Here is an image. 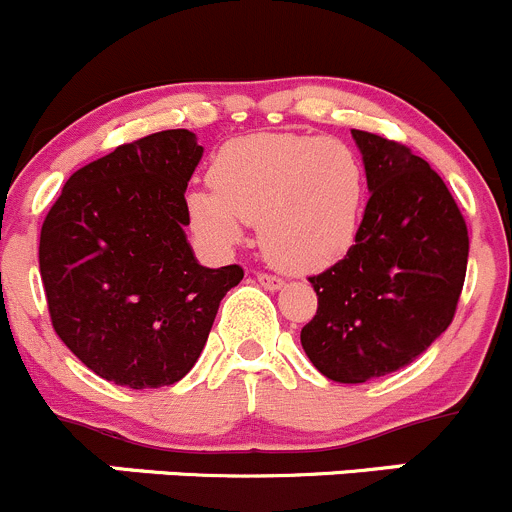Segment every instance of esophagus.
Instances as JSON below:
<instances>
[{
    "label": "esophagus",
    "instance_id": "obj_1",
    "mask_svg": "<svg viewBox=\"0 0 512 512\" xmlns=\"http://www.w3.org/2000/svg\"><path fill=\"white\" fill-rule=\"evenodd\" d=\"M257 282H260L265 290H280V287H282L280 277L270 275V272H257Z\"/></svg>",
    "mask_w": 512,
    "mask_h": 512
}]
</instances>
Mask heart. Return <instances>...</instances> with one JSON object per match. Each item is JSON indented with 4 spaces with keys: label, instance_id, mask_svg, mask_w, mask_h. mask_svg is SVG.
Segmentation results:
<instances>
[{
    "label": "heart",
    "instance_id": "obj_1",
    "mask_svg": "<svg viewBox=\"0 0 512 512\" xmlns=\"http://www.w3.org/2000/svg\"><path fill=\"white\" fill-rule=\"evenodd\" d=\"M210 182L187 195L192 227L210 245L232 247L245 222H260L262 250L290 272L332 265L360 230L365 170L337 137H237L215 155Z\"/></svg>",
    "mask_w": 512,
    "mask_h": 512
}]
</instances>
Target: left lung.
<instances>
[{"mask_svg": "<svg viewBox=\"0 0 512 512\" xmlns=\"http://www.w3.org/2000/svg\"><path fill=\"white\" fill-rule=\"evenodd\" d=\"M370 200L355 245L312 275L317 312L300 332L312 365L365 382L410 365L453 322L468 270V225L443 177L403 142L352 130Z\"/></svg>", "mask_w": 512, "mask_h": 512, "instance_id": "left-lung-1", "label": "left lung"}]
</instances>
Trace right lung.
<instances>
[{"instance_id": "add662e5", "label": "right lung", "mask_w": 512, "mask_h": 512, "mask_svg": "<svg viewBox=\"0 0 512 512\" xmlns=\"http://www.w3.org/2000/svg\"><path fill=\"white\" fill-rule=\"evenodd\" d=\"M197 137L165 130L74 172L47 212L39 272L59 340L92 372L132 390L182 380L220 300L245 277L195 260L185 190Z\"/></svg>"}]
</instances>
